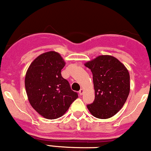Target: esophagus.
I'll return each mask as SVG.
<instances>
[{"label":"esophagus","instance_id":"esophagus-1","mask_svg":"<svg viewBox=\"0 0 151 151\" xmlns=\"http://www.w3.org/2000/svg\"><path fill=\"white\" fill-rule=\"evenodd\" d=\"M83 91H84L83 89L81 88L80 91H79V94H80V95H83Z\"/></svg>","mask_w":151,"mask_h":151}]
</instances>
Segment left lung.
<instances>
[{
  "label": "left lung",
  "instance_id": "obj_1",
  "mask_svg": "<svg viewBox=\"0 0 151 151\" xmlns=\"http://www.w3.org/2000/svg\"><path fill=\"white\" fill-rule=\"evenodd\" d=\"M93 74L95 99L87 108L99 119H108L122 108L129 93V74L114 57L100 55L85 64Z\"/></svg>",
  "mask_w": 151,
  "mask_h": 151
}]
</instances>
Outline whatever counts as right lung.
<instances>
[{
  "instance_id": "right-lung-1",
  "label": "right lung",
  "mask_w": 151,
  "mask_h": 151,
  "mask_svg": "<svg viewBox=\"0 0 151 151\" xmlns=\"http://www.w3.org/2000/svg\"><path fill=\"white\" fill-rule=\"evenodd\" d=\"M64 60L59 53L47 52L31 63L25 77V88L30 104L46 119L60 117L78 97L63 78Z\"/></svg>"
}]
</instances>
